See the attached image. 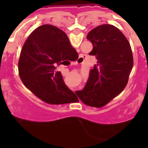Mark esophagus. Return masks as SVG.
<instances>
[{"label": "esophagus", "mask_w": 148, "mask_h": 148, "mask_svg": "<svg viewBox=\"0 0 148 148\" xmlns=\"http://www.w3.org/2000/svg\"><path fill=\"white\" fill-rule=\"evenodd\" d=\"M84 58H85V57H84V55H80V56H79V58H78V61H76V64H82V63L84 61Z\"/></svg>", "instance_id": "1"}]
</instances>
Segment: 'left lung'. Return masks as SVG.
Segmentation results:
<instances>
[{
    "label": "left lung",
    "instance_id": "8db88e82",
    "mask_svg": "<svg viewBox=\"0 0 148 148\" xmlns=\"http://www.w3.org/2000/svg\"><path fill=\"white\" fill-rule=\"evenodd\" d=\"M87 39L93 47L89 55L95 56L97 64L91 69L86 86L77 91V95L84 104L101 108L126 87L133 69V54L124 34L110 24L92 29Z\"/></svg>",
    "mask_w": 148,
    "mask_h": 148
}]
</instances>
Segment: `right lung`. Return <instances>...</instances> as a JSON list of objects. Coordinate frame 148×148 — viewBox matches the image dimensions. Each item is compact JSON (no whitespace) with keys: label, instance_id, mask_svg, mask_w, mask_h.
<instances>
[{"label":"right lung","instance_id":"obj_1","mask_svg":"<svg viewBox=\"0 0 148 148\" xmlns=\"http://www.w3.org/2000/svg\"><path fill=\"white\" fill-rule=\"evenodd\" d=\"M74 52L76 50L64 32L50 24L40 26L29 35L22 47L18 61L21 80L47 104L73 102L76 95L66 87L61 72L56 69L68 61Z\"/></svg>","mask_w":148,"mask_h":148}]
</instances>
